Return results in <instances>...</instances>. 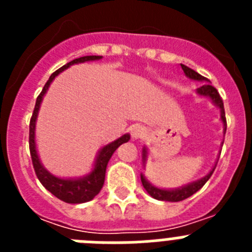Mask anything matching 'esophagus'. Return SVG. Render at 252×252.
I'll return each instance as SVG.
<instances>
[{
	"instance_id": "34e87169",
	"label": "esophagus",
	"mask_w": 252,
	"mask_h": 252,
	"mask_svg": "<svg viewBox=\"0 0 252 252\" xmlns=\"http://www.w3.org/2000/svg\"><path fill=\"white\" fill-rule=\"evenodd\" d=\"M145 128L142 127V126H135V127L131 130V136L132 139H141L144 135H145Z\"/></svg>"
}]
</instances>
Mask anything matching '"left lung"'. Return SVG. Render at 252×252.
<instances>
[{"label":"left lung","mask_w":252,"mask_h":252,"mask_svg":"<svg viewBox=\"0 0 252 252\" xmlns=\"http://www.w3.org/2000/svg\"><path fill=\"white\" fill-rule=\"evenodd\" d=\"M180 65H182V69H183V72L186 73L187 77H189L190 79H194V81H207V78H204L203 75H201V74H198V73L195 72V70H193V69L188 68V66H186L184 64H180ZM197 92H198V94H201V95H208L209 98L213 101V103L221 108V120L223 121V124H224V132H226L227 122H226V115H224L223 101H222L221 95H220L218 91L216 90L213 86H211V84L207 83V84H204V86L199 87V88L197 90ZM142 159H144V161L146 160L145 149H144V155H142ZM215 169H216V166L212 169V170L209 171L206 177L202 178V179L197 180V182H194V183L188 184V186L183 187V188L174 189V190H165V189H159V188H157V187L151 186L148 180L145 179V177H144V175H141V182H142V186H144V188L146 189V192H148L151 197L155 198V199H159V201H168V202H179V201H184V199H187L188 197H190V195L194 194L195 192H198V190H199V189H201L202 187L207 183V180L211 178V175L213 174Z\"/></svg>","instance_id":"obj_1"}]
</instances>
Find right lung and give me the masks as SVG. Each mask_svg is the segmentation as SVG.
I'll list each match as a JSON object with an SVG mask.
<instances>
[{"instance_id": "1", "label": "right lung", "mask_w": 252, "mask_h": 252, "mask_svg": "<svg viewBox=\"0 0 252 252\" xmlns=\"http://www.w3.org/2000/svg\"><path fill=\"white\" fill-rule=\"evenodd\" d=\"M101 58L102 57H98V55H90V57L78 58V59L72 60V62H69L65 65H63L62 68L58 69V70H55V72L50 75L48 82L45 83L43 91H41L40 94L37 95L34 112H32V116H31L30 120V128H29V148H30V155L31 160H32V166H34L35 174H36L37 179L40 180V183L43 184L51 194H54L55 197L59 198L60 201L65 202V203H84V202L92 201L93 198L98 194L99 190H101L102 187H103L107 164L110 161L112 154L115 153L116 149L119 148L121 144L127 142L128 140H130V135H128V133L127 135H124V136H121L120 139L116 140V141L111 142V144L104 146V148L99 151L97 160H95L94 169H93L92 173H91L90 175H87V177L82 178V179H60V178L54 177V175H51L49 171H46V169L41 165L39 157H37L36 148H35V121H36L37 111H39L41 99H43L44 94H45V92L48 91L49 86H50L53 79H54L60 72H63L64 69L68 68L69 65H73V64L90 62V60H98L101 59Z\"/></svg>"}]
</instances>
